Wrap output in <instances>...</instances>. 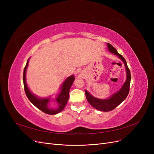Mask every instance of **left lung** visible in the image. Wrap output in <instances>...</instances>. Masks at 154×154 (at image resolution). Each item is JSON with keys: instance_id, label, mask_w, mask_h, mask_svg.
Listing matches in <instances>:
<instances>
[{"instance_id": "left-lung-1", "label": "left lung", "mask_w": 154, "mask_h": 154, "mask_svg": "<svg viewBox=\"0 0 154 154\" xmlns=\"http://www.w3.org/2000/svg\"><path fill=\"white\" fill-rule=\"evenodd\" d=\"M107 44L109 51L113 54L116 55L124 62L126 70V80L119 91L106 99H100L97 98L85 90V96L88 103L95 109L103 112H109L114 110L126 99L129 92V89H130L131 80V72L127 66L125 59L118 53L117 50L111 44L109 43Z\"/></svg>"}]
</instances>
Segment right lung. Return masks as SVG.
Returning a JSON list of instances; mask_svg holds the SVG:
<instances>
[{"label":"right lung","instance_id":"right-lung-1","mask_svg":"<svg viewBox=\"0 0 154 154\" xmlns=\"http://www.w3.org/2000/svg\"><path fill=\"white\" fill-rule=\"evenodd\" d=\"M29 59L30 58L28 59L26 66L25 68H24L23 75L24 89H25V92L27 98L34 106H35L39 110L45 113V114L49 115H55L59 114V112H62L63 110L67 103V101L69 98L70 88L75 80L74 75H72L67 77L61 85L60 91L59 93V94L56 96V97L55 99V100H56L57 103V106L55 108H50L48 107V104L51 100V97H50L47 98L38 97H37L35 94H32V92L30 91L29 88L27 86L26 82V70L28 67Z\"/></svg>","mask_w":154,"mask_h":154}]
</instances>
